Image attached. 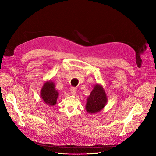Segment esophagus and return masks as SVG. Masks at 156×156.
Instances as JSON below:
<instances>
[{"mask_svg": "<svg viewBox=\"0 0 156 156\" xmlns=\"http://www.w3.org/2000/svg\"><path fill=\"white\" fill-rule=\"evenodd\" d=\"M77 91V88L76 87H72L71 88V93L72 94V95H75Z\"/></svg>", "mask_w": 156, "mask_h": 156, "instance_id": "esophagus-1", "label": "esophagus"}]
</instances>
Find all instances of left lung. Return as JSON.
I'll return each mask as SVG.
<instances>
[{
  "mask_svg": "<svg viewBox=\"0 0 156 156\" xmlns=\"http://www.w3.org/2000/svg\"><path fill=\"white\" fill-rule=\"evenodd\" d=\"M107 102L108 96L102 85L97 83L87 98L85 109L90 114H96L104 109Z\"/></svg>",
  "mask_w": 156,
  "mask_h": 156,
  "instance_id": "1",
  "label": "left lung"
}]
</instances>
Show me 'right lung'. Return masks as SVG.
<instances>
[{"label":"right lung","mask_w":156,"mask_h":156,"mask_svg":"<svg viewBox=\"0 0 156 156\" xmlns=\"http://www.w3.org/2000/svg\"><path fill=\"white\" fill-rule=\"evenodd\" d=\"M40 97L48 106H53L57 103L59 93L55 88V83L52 81H47L43 85L40 91Z\"/></svg>","instance_id":"obj_1"}]
</instances>
